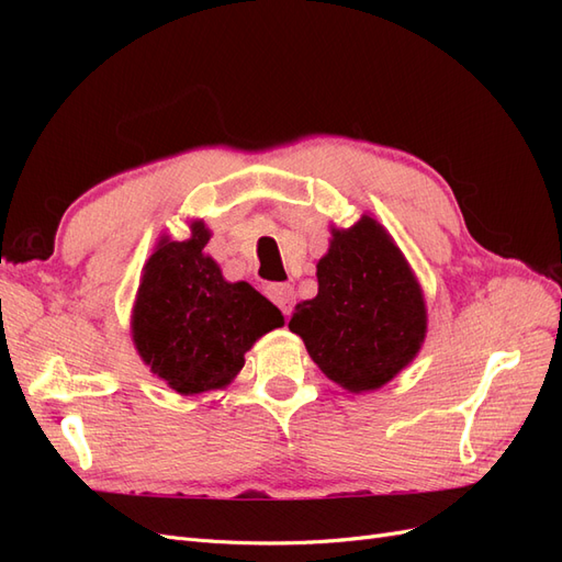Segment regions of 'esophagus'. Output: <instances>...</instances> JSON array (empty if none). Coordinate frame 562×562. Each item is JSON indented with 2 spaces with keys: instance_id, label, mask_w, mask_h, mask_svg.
I'll use <instances>...</instances> for the list:
<instances>
[{
  "instance_id": "obj_1",
  "label": "esophagus",
  "mask_w": 562,
  "mask_h": 562,
  "mask_svg": "<svg viewBox=\"0 0 562 562\" xmlns=\"http://www.w3.org/2000/svg\"><path fill=\"white\" fill-rule=\"evenodd\" d=\"M267 297L274 302L285 316H291L293 304H295V291L291 285H288V283H269L267 285Z\"/></svg>"
}]
</instances>
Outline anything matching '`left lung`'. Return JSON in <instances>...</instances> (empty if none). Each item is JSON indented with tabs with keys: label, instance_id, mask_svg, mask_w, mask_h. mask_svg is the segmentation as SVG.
<instances>
[{
	"label": "left lung",
	"instance_id": "1",
	"mask_svg": "<svg viewBox=\"0 0 562 562\" xmlns=\"http://www.w3.org/2000/svg\"><path fill=\"white\" fill-rule=\"evenodd\" d=\"M318 295L288 323L323 375L353 394L394 380L422 349L427 304L405 255L375 217L333 227L316 265Z\"/></svg>",
	"mask_w": 562,
	"mask_h": 562
}]
</instances>
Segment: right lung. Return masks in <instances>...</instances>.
I'll list each match as a JSON object with an SVG mask.
<instances>
[{"mask_svg":"<svg viewBox=\"0 0 562 562\" xmlns=\"http://www.w3.org/2000/svg\"><path fill=\"white\" fill-rule=\"evenodd\" d=\"M211 232L192 223L187 241L161 236L143 269L131 314L135 349L159 380L182 396L225 389L244 353L283 314L246 281L229 283L203 248Z\"/></svg>","mask_w":562,"mask_h":562,"instance_id":"right-lung-1","label":"right lung"}]
</instances>
